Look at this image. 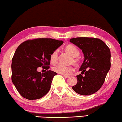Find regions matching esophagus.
<instances>
[{
  "instance_id": "obj_1",
  "label": "esophagus",
  "mask_w": 122,
  "mask_h": 122,
  "mask_svg": "<svg viewBox=\"0 0 122 122\" xmlns=\"http://www.w3.org/2000/svg\"><path fill=\"white\" fill-rule=\"evenodd\" d=\"M63 77L66 78H68L70 77V76H65V75H63Z\"/></svg>"
}]
</instances>
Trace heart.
<instances>
[{"mask_svg": "<svg viewBox=\"0 0 122 122\" xmlns=\"http://www.w3.org/2000/svg\"><path fill=\"white\" fill-rule=\"evenodd\" d=\"M66 51L71 55L73 58L72 62L74 64L77 65L79 62V59L78 56L79 55V51L77 47L72 44L67 45L65 48ZM50 60L51 63L52 64H56L58 60V50H54L50 56ZM52 70L58 74L62 75L68 76L74 72V69L72 66H64L61 65H58L52 68Z\"/></svg>", "mask_w": 122, "mask_h": 122, "instance_id": "heart-1", "label": "heart"}]
</instances>
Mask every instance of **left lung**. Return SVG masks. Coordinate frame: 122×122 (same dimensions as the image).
Here are the masks:
<instances>
[{
    "label": "left lung",
    "instance_id": "1",
    "mask_svg": "<svg viewBox=\"0 0 122 122\" xmlns=\"http://www.w3.org/2000/svg\"><path fill=\"white\" fill-rule=\"evenodd\" d=\"M70 41L82 50L84 57L79 70L81 74L77 76L78 81L73 90L81 95H92L101 88L110 69V49L97 38L78 37Z\"/></svg>",
    "mask_w": 122,
    "mask_h": 122
}]
</instances>
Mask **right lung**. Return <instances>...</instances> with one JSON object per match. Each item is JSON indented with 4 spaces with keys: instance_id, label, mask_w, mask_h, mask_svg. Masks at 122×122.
I'll return each instance as SVG.
<instances>
[{
    "instance_id": "add662e5",
    "label": "right lung",
    "mask_w": 122,
    "mask_h": 122,
    "mask_svg": "<svg viewBox=\"0 0 122 122\" xmlns=\"http://www.w3.org/2000/svg\"><path fill=\"white\" fill-rule=\"evenodd\" d=\"M63 43L51 38H38L25 41L18 46L12 59L11 79L22 97L37 100L49 92L57 73L49 70L41 73L37 69L49 68L50 54Z\"/></svg>"
}]
</instances>
